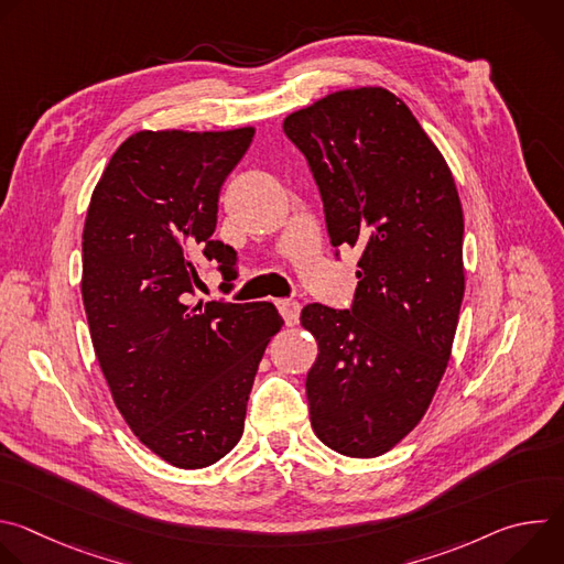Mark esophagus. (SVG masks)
<instances>
[{"label":"esophagus","mask_w":564,"mask_h":564,"mask_svg":"<svg viewBox=\"0 0 564 564\" xmlns=\"http://www.w3.org/2000/svg\"><path fill=\"white\" fill-rule=\"evenodd\" d=\"M276 307L285 321V326H294L299 321V312H301V303L294 299H279Z\"/></svg>","instance_id":"1"}]
</instances>
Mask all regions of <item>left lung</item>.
Here are the masks:
<instances>
[{
	"instance_id": "obj_1",
	"label": "left lung",
	"mask_w": 564,
	"mask_h": 564,
	"mask_svg": "<svg viewBox=\"0 0 564 564\" xmlns=\"http://www.w3.org/2000/svg\"><path fill=\"white\" fill-rule=\"evenodd\" d=\"M283 131L307 160L333 248L361 252L350 310H301L318 344L310 424L341 455L377 457L420 424L451 359L464 296L457 187L411 109L381 87L321 98Z\"/></svg>"
}]
</instances>
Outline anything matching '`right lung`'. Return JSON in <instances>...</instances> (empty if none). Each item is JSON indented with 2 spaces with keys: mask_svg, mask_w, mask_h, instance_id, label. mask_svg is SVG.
Returning a JSON list of instances; mask_svg holds the SVG:
<instances>
[{
  "mask_svg": "<svg viewBox=\"0 0 564 564\" xmlns=\"http://www.w3.org/2000/svg\"><path fill=\"white\" fill-rule=\"evenodd\" d=\"M252 127L138 131L111 155L83 231V301L98 364L135 437L178 468L225 457L243 435L250 390L276 307L187 305L196 261L234 279L236 252L214 240L218 194Z\"/></svg>",
  "mask_w": 564,
  "mask_h": 564,
  "instance_id": "add662e5",
  "label": "right lung"
}]
</instances>
